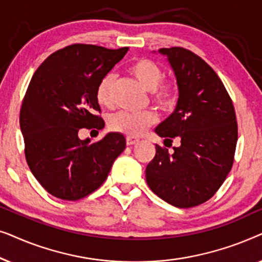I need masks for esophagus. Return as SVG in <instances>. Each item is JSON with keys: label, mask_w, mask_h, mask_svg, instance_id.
Segmentation results:
<instances>
[{"label": "esophagus", "mask_w": 262, "mask_h": 262, "mask_svg": "<svg viewBox=\"0 0 262 262\" xmlns=\"http://www.w3.org/2000/svg\"><path fill=\"white\" fill-rule=\"evenodd\" d=\"M136 143H138V139H137V138L126 137V144H127V145H135Z\"/></svg>", "instance_id": "1"}]
</instances>
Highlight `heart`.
Wrapping results in <instances>:
<instances>
[{"mask_svg":"<svg viewBox=\"0 0 262 262\" xmlns=\"http://www.w3.org/2000/svg\"><path fill=\"white\" fill-rule=\"evenodd\" d=\"M128 73L151 94V100L161 108H170L177 100V89L170 82H162L163 70L159 64L148 58L137 59L128 67ZM114 78L106 75L100 80L95 91V98L99 105L108 107L112 105V87ZM156 114L145 111L132 113L120 111L108 119V126L112 131L126 135L128 137H138L146 128L156 123Z\"/></svg>","mask_w":262,"mask_h":262,"instance_id":"heart-1","label":"heart"}]
</instances>
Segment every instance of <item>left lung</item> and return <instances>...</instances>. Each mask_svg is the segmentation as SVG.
Returning <instances> with one entry per match:
<instances>
[{
	"label": "left lung",
	"instance_id": "1",
	"mask_svg": "<svg viewBox=\"0 0 262 262\" xmlns=\"http://www.w3.org/2000/svg\"><path fill=\"white\" fill-rule=\"evenodd\" d=\"M167 56L179 89L174 112L155 128L174 152L156 144L145 169L151 191L170 205L188 209L218 191L234 163L237 121L223 82L205 60L184 48L160 49Z\"/></svg>",
	"mask_w": 262,
	"mask_h": 262
}]
</instances>
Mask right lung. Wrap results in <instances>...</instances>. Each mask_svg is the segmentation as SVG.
I'll return each instance as SVG.
<instances>
[{"instance_id": "obj_1", "label": "right lung", "mask_w": 262, "mask_h": 262, "mask_svg": "<svg viewBox=\"0 0 262 262\" xmlns=\"http://www.w3.org/2000/svg\"><path fill=\"white\" fill-rule=\"evenodd\" d=\"M127 50L69 45L50 55L28 84L20 110L25 156L34 178L56 198L78 200L98 189L126 146L119 132L91 143L78 138V131L105 126L96 87Z\"/></svg>"}]
</instances>
